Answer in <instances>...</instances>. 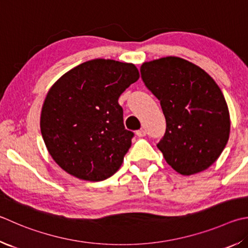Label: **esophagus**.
<instances>
[{"mask_svg":"<svg viewBox=\"0 0 248 248\" xmlns=\"http://www.w3.org/2000/svg\"><path fill=\"white\" fill-rule=\"evenodd\" d=\"M137 136L139 137V138H143V137H145L146 136V131L144 129H140V130H138L137 131Z\"/></svg>","mask_w":248,"mask_h":248,"instance_id":"esophagus-1","label":"esophagus"}]
</instances>
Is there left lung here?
Listing matches in <instances>:
<instances>
[{
	"label": "left lung",
	"mask_w": 248,
	"mask_h": 248,
	"mask_svg": "<svg viewBox=\"0 0 248 248\" xmlns=\"http://www.w3.org/2000/svg\"><path fill=\"white\" fill-rule=\"evenodd\" d=\"M140 70L166 118L157 144L165 160L182 175L209 168L230 136V114L218 84L201 67L175 56L145 62Z\"/></svg>",
	"instance_id": "obj_1"
}]
</instances>
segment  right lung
Here are the masks:
<instances>
[{
  "instance_id": "obj_1",
  "label": "right lung",
  "mask_w": 248,
  "mask_h": 248,
  "mask_svg": "<svg viewBox=\"0 0 248 248\" xmlns=\"http://www.w3.org/2000/svg\"><path fill=\"white\" fill-rule=\"evenodd\" d=\"M139 77L133 64L96 58L52 85L40 127L49 155L62 170L92 182L118 171L133 137L124 125L118 98Z\"/></svg>"
}]
</instances>
